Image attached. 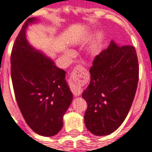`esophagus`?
<instances>
[{
    "mask_svg": "<svg viewBox=\"0 0 152 152\" xmlns=\"http://www.w3.org/2000/svg\"><path fill=\"white\" fill-rule=\"evenodd\" d=\"M81 69H83V66H81V65H77V66H76V67L74 68L73 71L72 72L71 75H70V77L76 78V76H77V73H78L80 70H81ZM72 92L75 96H79L82 94V89L79 87H76V86H75V87L73 86L72 87Z\"/></svg>",
    "mask_w": 152,
    "mask_h": 152,
    "instance_id": "esophagus-1",
    "label": "esophagus"
}]
</instances>
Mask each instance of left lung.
<instances>
[{
  "label": "left lung",
  "mask_w": 152,
  "mask_h": 152,
  "mask_svg": "<svg viewBox=\"0 0 152 152\" xmlns=\"http://www.w3.org/2000/svg\"><path fill=\"white\" fill-rule=\"evenodd\" d=\"M90 73V84L82 94L87 104L85 124L94 135L105 136L123 123L135 97L139 79L135 48L112 40L95 57Z\"/></svg>",
  "instance_id": "1"
}]
</instances>
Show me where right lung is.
I'll use <instances>...</instances> for the list:
<instances>
[{
    "label": "right lung",
    "mask_w": 152,
    "mask_h": 152,
    "mask_svg": "<svg viewBox=\"0 0 152 152\" xmlns=\"http://www.w3.org/2000/svg\"><path fill=\"white\" fill-rule=\"evenodd\" d=\"M37 18H28L17 36L11 55V76L17 104L33 131L44 137L57 134L72 94L65 72L28 43L26 29Z\"/></svg>",
    "instance_id": "right-lung-1"
}]
</instances>
